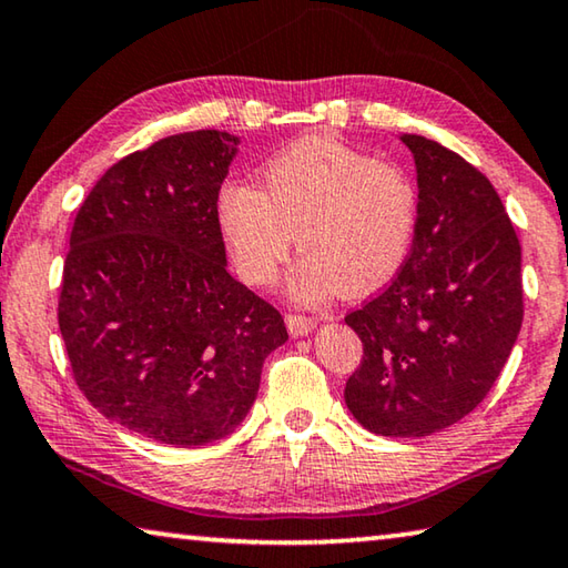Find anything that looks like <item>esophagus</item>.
<instances>
[{
    "label": "esophagus",
    "mask_w": 568,
    "mask_h": 568,
    "mask_svg": "<svg viewBox=\"0 0 568 568\" xmlns=\"http://www.w3.org/2000/svg\"><path fill=\"white\" fill-rule=\"evenodd\" d=\"M285 323H287V331H291V336H308V333L316 328V318L298 316V313H287Z\"/></svg>",
    "instance_id": "1"
}]
</instances>
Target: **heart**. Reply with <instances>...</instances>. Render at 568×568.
Listing matches in <instances>:
<instances>
[{
  "label": "heart",
  "instance_id": "heart-1",
  "mask_svg": "<svg viewBox=\"0 0 568 568\" xmlns=\"http://www.w3.org/2000/svg\"><path fill=\"white\" fill-rule=\"evenodd\" d=\"M222 235L242 281L270 285L298 232L291 277L301 303L336 291L366 295L397 275L417 224V189L392 161L328 136L291 143L263 166V192L230 182L217 200Z\"/></svg>",
  "mask_w": 568,
  "mask_h": 568
}]
</instances>
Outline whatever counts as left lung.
Masks as SVG:
<instances>
[{"instance_id":"obj_1","label":"left lung","mask_w":568,"mask_h":568,"mask_svg":"<svg viewBox=\"0 0 568 568\" xmlns=\"http://www.w3.org/2000/svg\"><path fill=\"white\" fill-rule=\"evenodd\" d=\"M417 166V224L394 281L351 311L364 344L344 399L382 437H425L488 397L524 323L520 242L488 176L404 133Z\"/></svg>"}]
</instances>
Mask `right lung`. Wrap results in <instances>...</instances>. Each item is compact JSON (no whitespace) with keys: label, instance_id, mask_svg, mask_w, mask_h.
Returning a JSON list of instances; mask_svg holds the SVG:
<instances>
[{"label":"right lung","instance_id":"right-lung-1","mask_svg":"<svg viewBox=\"0 0 568 568\" xmlns=\"http://www.w3.org/2000/svg\"><path fill=\"white\" fill-rule=\"evenodd\" d=\"M240 139L166 136L113 164L80 204L58 323L85 399L161 445L235 432L287 331L227 273L220 186Z\"/></svg>","mask_w":568,"mask_h":568}]
</instances>
